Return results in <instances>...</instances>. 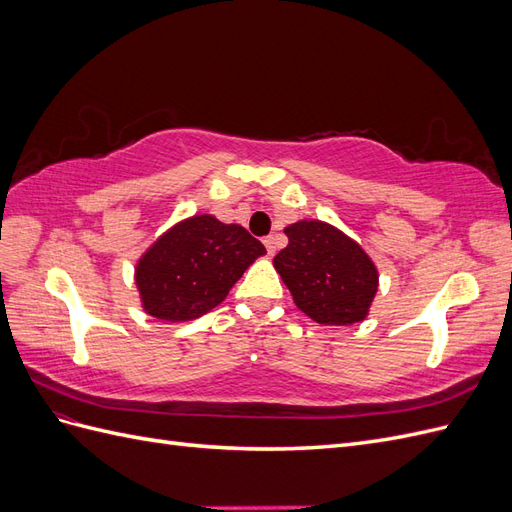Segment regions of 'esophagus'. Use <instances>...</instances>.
<instances>
[{
  "label": "esophagus",
  "mask_w": 512,
  "mask_h": 512,
  "mask_svg": "<svg viewBox=\"0 0 512 512\" xmlns=\"http://www.w3.org/2000/svg\"><path fill=\"white\" fill-rule=\"evenodd\" d=\"M262 243H265L267 252L273 256L275 254V237H265V239H262Z\"/></svg>",
  "instance_id": "1"
}]
</instances>
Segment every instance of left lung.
Listing matches in <instances>:
<instances>
[{
    "mask_svg": "<svg viewBox=\"0 0 512 512\" xmlns=\"http://www.w3.org/2000/svg\"><path fill=\"white\" fill-rule=\"evenodd\" d=\"M288 245L273 258L294 303L320 324L365 320L378 290V271L359 243L318 220L290 224Z\"/></svg>",
    "mask_w": 512,
    "mask_h": 512,
    "instance_id": "left-lung-1",
    "label": "left lung"
}]
</instances>
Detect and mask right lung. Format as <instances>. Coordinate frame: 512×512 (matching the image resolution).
I'll list each match as a JSON object with an SVG mask.
<instances>
[{"instance_id":"right-lung-1","label":"right lung","mask_w":512,"mask_h":512,"mask_svg":"<svg viewBox=\"0 0 512 512\" xmlns=\"http://www.w3.org/2000/svg\"><path fill=\"white\" fill-rule=\"evenodd\" d=\"M265 245L239 224L213 215L179 222L138 260L136 286L145 312L168 322L194 320L220 305Z\"/></svg>"}]
</instances>
